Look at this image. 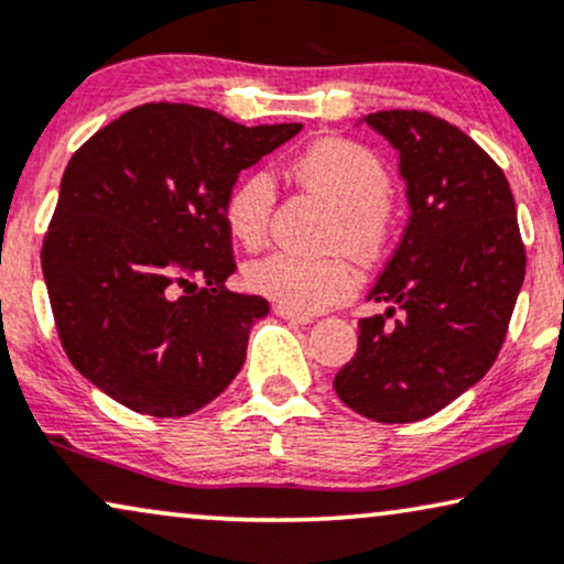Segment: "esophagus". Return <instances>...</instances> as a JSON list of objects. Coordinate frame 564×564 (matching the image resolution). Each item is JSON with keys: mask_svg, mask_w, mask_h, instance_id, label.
Listing matches in <instances>:
<instances>
[{"mask_svg": "<svg viewBox=\"0 0 564 564\" xmlns=\"http://www.w3.org/2000/svg\"><path fill=\"white\" fill-rule=\"evenodd\" d=\"M273 315L281 317V319H289V323H296V325H310L312 323V315H304V312H294V310H289V306H283V304L273 306Z\"/></svg>", "mask_w": 564, "mask_h": 564, "instance_id": "1", "label": "esophagus"}]
</instances>
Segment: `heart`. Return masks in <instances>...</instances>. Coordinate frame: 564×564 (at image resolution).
Instances as JSON below:
<instances>
[{"label": "heart", "mask_w": 564, "mask_h": 564, "mask_svg": "<svg viewBox=\"0 0 564 564\" xmlns=\"http://www.w3.org/2000/svg\"><path fill=\"white\" fill-rule=\"evenodd\" d=\"M291 174L304 189L315 192L335 210L327 245L372 258L388 239V203L393 182L388 169L365 145L348 140H319L299 153ZM275 205V182L254 171L229 192L224 203L226 231L241 247L258 249L268 237ZM245 281L254 294L294 312H317L344 299L354 289V270L340 258H296L273 252L245 268Z\"/></svg>", "instance_id": "b5f03b06"}]
</instances>
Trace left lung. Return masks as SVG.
Masks as SVG:
<instances>
[{
  "instance_id": "obj_1",
  "label": "left lung",
  "mask_w": 564,
  "mask_h": 564,
  "mask_svg": "<svg viewBox=\"0 0 564 564\" xmlns=\"http://www.w3.org/2000/svg\"><path fill=\"white\" fill-rule=\"evenodd\" d=\"M361 122L401 155L411 216L369 291L390 306L359 319V348L333 388L361 416L409 424L445 409L495 365L523 286L525 249L502 169L466 132L403 109Z\"/></svg>"
}]
</instances>
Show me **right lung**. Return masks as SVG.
Returning <instances> with one entry per match:
<instances>
[{"label":"right lung","instance_id":"obj_1","mask_svg":"<svg viewBox=\"0 0 564 564\" xmlns=\"http://www.w3.org/2000/svg\"><path fill=\"white\" fill-rule=\"evenodd\" d=\"M299 132L145 104L69 159L41 268L77 372L159 419L195 413L229 388L270 306L226 289L237 265L224 203L239 171Z\"/></svg>","mask_w":564,"mask_h":564}]
</instances>
